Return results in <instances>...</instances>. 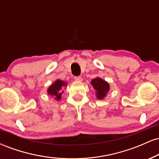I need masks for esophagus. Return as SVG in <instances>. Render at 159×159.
I'll list each match as a JSON object with an SVG mask.
<instances>
[{
	"mask_svg": "<svg viewBox=\"0 0 159 159\" xmlns=\"http://www.w3.org/2000/svg\"><path fill=\"white\" fill-rule=\"evenodd\" d=\"M74 79L76 81H82L81 76H75V77L74 78Z\"/></svg>",
	"mask_w": 159,
	"mask_h": 159,
	"instance_id": "obj_1",
	"label": "esophagus"
}]
</instances>
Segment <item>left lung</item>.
Segmentation results:
<instances>
[{
  "instance_id": "1",
  "label": "left lung",
  "mask_w": 159,
  "mask_h": 159,
  "mask_svg": "<svg viewBox=\"0 0 159 159\" xmlns=\"http://www.w3.org/2000/svg\"><path fill=\"white\" fill-rule=\"evenodd\" d=\"M91 84L93 86V88L96 90V96L98 99H102L106 96L107 91H109L110 86L106 81H103L99 78H96L91 81Z\"/></svg>"
}]
</instances>
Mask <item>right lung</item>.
Masks as SVG:
<instances>
[{
  "mask_svg": "<svg viewBox=\"0 0 159 159\" xmlns=\"http://www.w3.org/2000/svg\"><path fill=\"white\" fill-rule=\"evenodd\" d=\"M66 86L65 82L61 81V80H57L51 86L48 90V93L52 96H55L56 99L59 100L61 98V89L62 87Z\"/></svg>",
  "mask_w": 159,
  "mask_h": 159,
  "instance_id": "obj_1",
  "label": "right lung"
}]
</instances>
